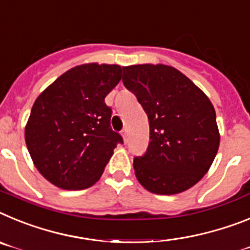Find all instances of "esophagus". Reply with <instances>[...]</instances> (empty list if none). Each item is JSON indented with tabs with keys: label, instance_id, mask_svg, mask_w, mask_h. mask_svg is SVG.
Listing matches in <instances>:
<instances>
[{
	"label": "esophagus",
	"instance_id": "esophagus-1",
	"mask_svg": "<svg viewBox=\"0 0 250 250\" xmlns=\"http://www.w3.org/2000/svg\"><path fill=\"white\" fill-rule=\"evenodd\" d=\"M122 136H123V138H125V141L127 140V137H128V129H127V128H123Z\"/></svg>",
	"mask_w": 250,
	"mask_h": 250
}]
</instances>
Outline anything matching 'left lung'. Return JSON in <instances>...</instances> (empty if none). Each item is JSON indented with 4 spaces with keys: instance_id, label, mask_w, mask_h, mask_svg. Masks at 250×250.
Wrapping results in <instances>:
<instances>
[{
    "instance_id": "8db88e82",
    "label": "left lung",
    "mask_w": 250,
    "mask_h": 250,
    "mask_svg": "<svg viewBox=\"0 0 250 250\" xmlns=\"http://www.w3.org/2000/svg\"><path fill=\"white\" fill-rule=\"evenodd\" d=\"M122 80L148 117L151 141L146 153L133 160L141 185L160 195L194 186L210 168L220 142L211 102L167 65L125 66Z\"/></svg>"
}]
</instances>
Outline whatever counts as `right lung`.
<instances>
[{
  "mask_svg": "<svg viewBox=\"0 0 250 250\" xmlns=\"http://www.w3.org/2000/svg\"><path fill=\"white\" fill-rule=\"evenodd\" d=\"M119 65L84 64L60 75L32 105L26 146L39 172L65 190L88 188L101 179L122 136L110 127L104 98L119 80Z\"/></svg>",
  "mask_w": 250,
  "mask_h": 250,
  "instance_id": "right-lung-1",
  "label": "right lung"
}]
</instances>
